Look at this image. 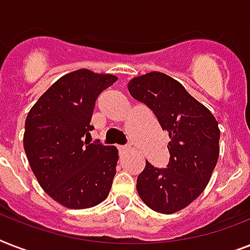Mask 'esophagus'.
Here are the masks:
<instances>
[{"instance_id": "esophagus-1", "label": "esophagus", "mask_w": 250, "mask_h": 250, "mask_svg": "<svg viewBox=\"0 0 250 250\" xmlns=\"http://www.w3.org/2000/svg\"><path fill=\"white\" fill-rule=\"evenodd\" d=\"M119 150H121V152H129V150H131V146H128V145H119Z\"/></svg>"}]
</instances>
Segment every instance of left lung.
<instances>
[{
  "label": "left lung",
  "instance_id": "8db88e82",
  "mask_svg": "<svg viewBox=\"0 0 250 250\" xmlns=\"http://www.w3.org/2000/svg\"><path fill=\"white\" fill-rule=\"evenodd\" d=\"M127 86L133 98L153 110L170 137L167 168H157L146 161L137 176L139 196L157 213H176L194 201L211 178L219 157L218 122L166 74L148 72L133 78Z\"/></svg>",
  "mask_w": 250,
  "mask_h": 250
}]
</instances>
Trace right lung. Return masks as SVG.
Masks as SVG:
<instances>
[{
    "label": "right lung",
    "instance_id": "right-lung-1",
    "mask_svg": "<svg viewBox=\"0 0 250 250\" xmlns=\"http://www.w3.org/2000/svg\"><path fill=\"white\" fill-rule=\"evenodd\" d=\"M117 76L80 68L57 80L25 118L24 152L37 182L58 204L88 209L109 194L117 172L118 149L84 136L102 90Z\"/></svg>",
    "mask_w": 250,
    "mask_h": 250
}]
</instances>
